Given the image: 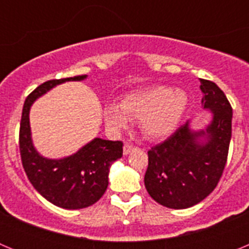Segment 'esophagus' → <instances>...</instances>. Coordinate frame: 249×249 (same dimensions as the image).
<instances>
[{
  "label": "esophagus",
  "mask_w": 249,
  "mask_h": 249,
  "mask_svg": "<svg viewBox=\"0 0 249 249\" xmlns=\"http://www.w3.org/2000/svg\"><path fill=\"white\" fill-rule=\"evenodd\" d=\"M133 149H135V147L132 146V144L124 143V146H123V155H124V156L129 155V153H131V152L133 151Z\"/></svg>",
  "instance_id": "1"
}]
</instances>
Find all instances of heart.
I'll return each mask as SVG.
<instances>
[{"label": "heart", "instance_id": "obj_1", "mask_svg": "<svg viewBox=\"0 0 249 249\" xmlns=\"http://www.w3.org/2000/svg\"><path fill=\"white\" fill-rule=\"evenodd\" d=\"M190 105V97L181 89L151 86L131 92L118 105L106 106L103 120L112 132L126 129L129 121H138L142 135L148 140H160L175 132Z\"/></svg>", "mask_w": 249, "mask_h": 249}]
</instances>
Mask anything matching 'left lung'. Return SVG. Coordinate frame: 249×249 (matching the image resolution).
I'll use <instances>...</instances> for the list:
<instances>
[{
  "label": "left lung",
  "instance_id": "1",
  "mask_svg": "<svg viewBox=\"0 0 249 249\" xmlns=\"http://www.w3.org/2000/svg\"><path fill=\"white\" fill-rule=\"evenodd\" d=\"M203 109L211 113L204 128L187 121L164 142L148 151L144 175L147 192L157 203L184 210L203 201L218 183L227 162L232 136V107L211 81L202 80Z\"/></svg>",
  "mask_w": 249,
  "mask_h": 249
}]
</instances>
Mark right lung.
I'll return each mask as SVG.
<instances>
[{
	"label": "right lung",
	"instance_id": "1",
	"mask_svg": "<svg viewBox=\"0 0 249 249\" xmlns=\"http://www.w3.org/2000/svg\"><path fill=\"white\" fill-rule=\"evenodd\" d=\"M87 76L51 80L38 86L26 98L19 126V152L25 172L39 195L65 210H81L94 204L108 187L109 167L122 157L120 141L93 138L70 156L47 158L36 149L32 141L30 109L35 102L56 86L83 81Z\"/></svg>",
	"mask_w": 249,
	"mask_h": 249
}]
</instances>
